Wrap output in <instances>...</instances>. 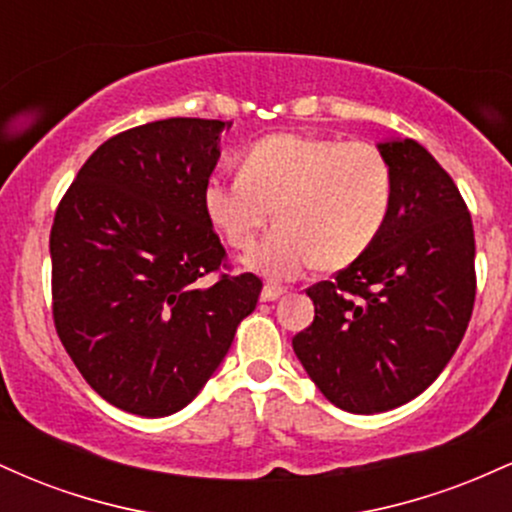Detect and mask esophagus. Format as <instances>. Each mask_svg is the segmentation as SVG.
Masks as SVG:
<instances>
[{"mask_svg":"<svg viewBox=\"0 0 512 512\" xmlns=\"http://www.w3.org/2000/svg\"><path fill=\"white\" fill-rule=\"evenodd\" d=\"M284 293H286V289H281V286L264 284L260 298H262V301H276V298H281V296H284Z\"/></svg>","mask_w":512,"mask_h":512,"instance_id":"1","label":"esophagus"}]
</instances>
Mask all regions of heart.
<instances>
[{"mask_svg":"<svg viewBox=\"0 0 512 512\" xmlns=\"http://www.w3.org/2000/svg\"><path fill=\"white\" fill-rule=\"evenodd\" d=\"M202 207L231 248L248 250L267 226L274 231L245 260L269 279H296L310 264L339 269L383 233L392 207V173L366 142L305 134H272L240 158V175H211Z\"/></svg>","mask_w":512,"mask_h":512,"instance_id":"heart-1","label":"heart"}]
</instances>
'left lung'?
<instances>
[{"mask_svg": "<svg viewBox=\"0 0 512 512\" xmlns=\"http://www.w3.org/2000/svg\"><path fill=\"white\" fill-rule=\"evenodd\" d=\"M392 207L370 248L310 286L315 320L293 351L317 390L351 414L419 397L460 346L474 308V228L460 190L414 139L378 142Z\"/></svg>", "mask_w": 512, "mask_h": 512, "instance_id": "obj_1", "label": "left lung"}]
</instances>
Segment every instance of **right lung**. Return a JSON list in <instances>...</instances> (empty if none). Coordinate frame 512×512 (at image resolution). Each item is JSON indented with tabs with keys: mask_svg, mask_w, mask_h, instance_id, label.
Returning <instances> with one entry per match:
<instances>
[{
	"mask_svg": "<svg viewBox=\"0 0 512 512\" xmlns=\"http://www.w3.org/2000/svg\"><path fill=\"white\" fill-rule=\"evenodd\" d=\"M231 122L170 117L98 146L50 233L52 315L113 407L168 416L199 395L255 310V274L211 279L223 250L202 207Z\"/></svg>",
	"mask_w": 512,
	"mask_h": 512,
	"instance_id": "obj_1",
	"label": "right lung"
}]
</instances>
